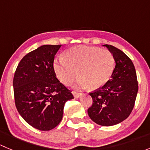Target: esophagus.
I'll return each mask as SVG.
<instances>
[{
	"mask_svg": "<svg viewBox=\"0 0 150 150\" xmlns=\"http://www.w3.org/2000/svg\"><path fill=\"white\" fill-rule=\"evenodd\" d=\"M72 94H73L74 97L76 98V99H78V98H80L81 96H82V93H78V92H76V91L72 92Z\"/></svg>",
	"mask_w": 150,
	"mask_h": 150,
	"instance_id": "34e87169",
	"label": "esophagus"
}]
</instances>
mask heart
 Returning <instances> with one entry per match:
<instances>
[{"mask_svg":"<svg viewBox=\"0 0 150 150\" xmlns=\"http://www.w3.org/2000/svg\"><path fill=\"white\" fill-rule=\"evenodd\" d=\"M115 66L114 56L109 50L82 46L69 48L64 57H57L54 62V72L63 84L69 86L78 75V87L92 90L108 82Z\"/></svg>","mask_w":150,"mask_h":150,"instance_id":"b5f03b06","label":"heart"}]
</instances>
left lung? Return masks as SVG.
I'll return each instance as SVG.
<instances>
[{"mask_svg": "<svg viewBox=\"0 0 150 150\" xmlns=\"http://www.w3.org/2000/svg\"><path fill=\"white\" fill-rule=\"evenodd\" d=\"M103 46L114 56L115 67L111 79L102 88L89 93L93 104L88 110V114L98 125L111 126L123 121L132 112L138 82L131 59L115 46Z\"/></svg>", "mask_w": 150, "mask_h": 150, "instance_id": "8db88e82", "label": "left lung"}]
</instances>
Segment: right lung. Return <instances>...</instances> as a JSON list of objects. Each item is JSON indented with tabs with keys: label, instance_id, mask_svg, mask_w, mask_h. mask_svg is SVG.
<instances>
[{
	"label": "right lung",
	"instance_id": "right-lung-1",
	"mask_svg": "<svg viewBox=\"0 0 150 150\" xmlns=\"http://www.w3.org/2000/svg\"><path fill=\"white\" fill-rule=\"evenodd\" d=\"M62 45H43L28 53L18 64L13 81L15 104L29 125L50 131L62 119L64 104L74 99L54 69Z\"/></svg>",
	"mask_w": 150,
	"mask_h": 150
}]
</instances>
